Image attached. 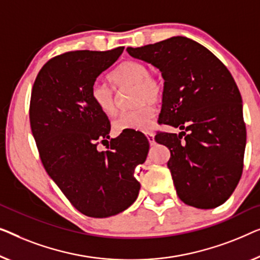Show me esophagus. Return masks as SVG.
<instances>
[{
  "mask_svg": "<svg viewBox=\"0 0 260 260\" xmlns=\"http://www.w3.org/2000/svg\"><path fill=\"white\" fill-rule=\"evenodd\" d=\"M146 137H147L149 144H151V145H154V144H155L154 135H153V133H146Z\"/></svg>",
  "mask_w": 260,
  "mask_h": 260,
  "instance_id": "obj_1",
  "label": "esophagus"
}]
</instances>
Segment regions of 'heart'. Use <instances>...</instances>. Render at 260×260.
<instances>
[{
  "label": "heart",
  "mask_w": 260,
  "mask_h": 260,
  "mask_svg": "<svg viewBox=\"0 0 260 260\" xmlns=\"http://www.w3.org/2000/svg\"><path fill=\"white\" fill-rule=\"evenodd\" d=\"M108 79L118 92L132 87V105L137 106L116 116L113 121L114 131L121 133L126 131L151 129L156 113L152 102H158L164 92L161 79L151 74L148 68L139 61L122 62L109 74ZM90 99L104 114L112 116L116 113V95L106 85L94 83L90 89Z\"/></svg>",
  "instance_id": "obj_1"
}]
</instances>
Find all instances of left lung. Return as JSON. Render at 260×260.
I'll return each instance as SVG.
<instances>
[{
	"label": "left lung",
	"mask_w": 260,
	"mask_h": 260,
	"mask_svg": "<svg viewBox=\"0 0 260 260\" xmlns=\"http://www.w3.org/2000/svg\"><path fill=\"white\" fill-rule=\"evenodd\" d=\"M127 52L161 72L159 122L184 129L154 138L171 152L167 166L178 197L197 208L220 206L240 180L246 145L241 95L231 73L207 48L184 36Z\"/></svg>",
	"instance_id": "1"
}]
</instances>
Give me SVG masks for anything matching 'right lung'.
<instances>
[{
	"instance_id": "1",
	"label": "right lung",
	"mask_w": 260,
	"mask_h": 260,
	"mask_svg": "<svg viewBox=\"0 0 260 260\" xmlns=\"http://www.w3.org/2000/svg\"><path fill=\"white\" fill-rule=\"evenodd\" d=\"M122 52L118 47L61 54L43 66L31 90L29 119L43 167L87 217H111L135 202L140 184L134 170L148 154L147 138L135 131L98 151V141L109 139L111 122L93 104L90 89Z\"/></svg>"
}]
</instances>
